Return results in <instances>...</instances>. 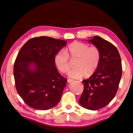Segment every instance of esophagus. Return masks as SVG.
Returning <instances> with one entry per match:
<instances>
[{
    "label": "esophagus",
    "mask_w": 133,
    "mask_h": 133,
    "mask_svg": "<svg viewBox=\"0 0 133 133\" xmlns=\"http://www.w3.org/2000/svg\"><path fill=\"white\" fill-rule=\"evenodd\" d=\"M72 82H73V80H71V79H68V80H67V82H68L69 83H71Z\"/></svg>",
    "instance_id": "1"
}]
</instances>
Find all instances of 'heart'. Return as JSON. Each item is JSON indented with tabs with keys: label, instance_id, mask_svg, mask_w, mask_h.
Masks as SVG:
<instances>
[{
	"label": "heart",
	"instance_id": "heart-1",
	"mask_svg": "<svg viewBox=\"0 0 133 133\" xmlns=\"http://www.w3.org/2000/svg\"><path fill=\"white\" fill-rule=\"evenodd\" d=\"M69 57L77 58V67L69 72L70 78L78 79L93 74L97 69L100 61V51L96 46H90L84 43L74 42L70 44L65 51L60 50L55 56V63L62 73H67L71 68Z\"/></svg>",
	"mask_w": 133,
	"mask_h": 133
}]
</instances>
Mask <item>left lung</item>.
<instances>
[{
	"label": "left lung",
	"instance_id": "left-lung-1",
	"mask_svg": "<svg viewBox=\"0 0 133 133\" xmlns=\"http://www.w3.org/2000/svg\"><path fill=\"white\" fill-rule=\"evenodd\" d=\"M88 42L100 51V61L95 72L83 80L84 90L79 103L85 109L97 110L106 106L115 97L118 90L122 66L117 49L103 38L96 36Z\"/></svg>",
	"mask_w": 133,
	"mask_h": 133
}]
</instances>
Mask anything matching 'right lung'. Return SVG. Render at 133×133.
Instances as JSON below:
<instances>
[{
    "label": "right lung",
    "mask_w": 133,
    "mask_h": 133,
    "mask_svg": "<svg viewBox=\"0 0 133 133\" xmlns=\"http://www.w3.org/2000/svg\"><path fill=\"white\" fill-rule=\"evenodd\" d=\"M67 41L47 36L29 40L16 58L13 75L19 95L29 107L46 110L60 102L67 79L58 73L55 56Z\"/></svg>",
    "instance_id": "obj_1"
}]
</instances>
